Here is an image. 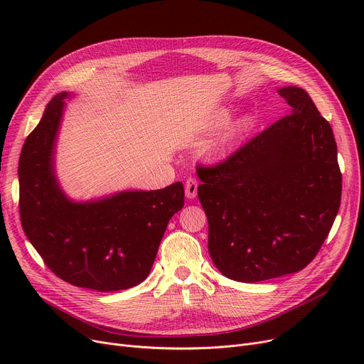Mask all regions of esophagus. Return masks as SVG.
Wrapping results in <instances>:
<instances>
[{
	"instance_id": "obj_1",
	"label": "esophagus",
	"mask_w": 364,
	"mask_h": 364,
	"mask_svg": "<svg viewBox=\"0 0 364 364\" xmlns=\"http://www.w3.org/2000/svg\"><path fill=\"white\" fill-rule=\"evenodd\" d=\"M198 181L196 178H187L186 181V196L188 199H195L198 196Z\"/></svg>"
}]
</instances>
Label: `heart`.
<instances>
[{"label": "heart", "instance_id": "heart-1", "mask_svg": "<svg viewBox=\"0 0 364 364\" xmlns=\"http://www.w3.org/2000/svg\"><path fill=\"white\" fill-rule=\"evenodd\" d=\"M228 118H230V112H228V109H225V107H221V109H218V110L215 112V114H214V124H215V125H223V124H225V122L228 121ZM250 122H251V118H250V117L240 118V119L236 121L233 125L228 127L225 137H233V136H236V134L245 131V129L247 128V125H250Z\"/></svg>", "mask_w": 364, "mask_h": 364}]
</instances>
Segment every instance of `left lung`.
<instances>
[{
    "mask_svg": "<svg viewBox=\"0 0 364 364\" xmlns=\"http://www.w3.org/2000/svg\"><path fill=\"white\" fill-rule=\"evenodd\" d=\"M277 92L291 106L289 114L225 161L196 169L209 255L225 277L245 283L307 267L341 205L332 127L305 90Z\"/></svg>",
    "mask_w": 364,
    "mask_h": 364,
    "instance_id": "8db88e82",
    "label": "left lung"
}]
</instances>
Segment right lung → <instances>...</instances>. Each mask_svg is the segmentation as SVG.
<instances>
[{
    "mask_svg": "<svg viewBox=\"0 0 364 364\" xmlns=\"http://www.w3.org/2000/svg\"><path fill=\"white\" fill-rule=\"evenodd\" d=\"M59 92L29 134L18 159V208L26 237L62 280L99 292L129 289L150 273L171 217L184 205L177 181L75 202L55 178L54 151L63 118Z\"/></svg>",
    "mask_w": 364,
    "mask_h": 364,
    "instance_id": "right-lung-1",
    "label": "right lung"
}]
</instances>
